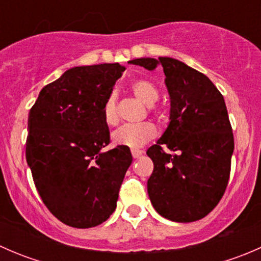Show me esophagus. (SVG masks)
I'll list each match as a JSON object with an SVG mask.
<instances>
[{"label":"esophagus","mask_w":261,"mask_h":261,"mask_svg":"<svg viewBox=\"0 0 261 261\" xmlns=\"http://www.w3.org/2000/svg\"><path fill=\"white\" fill-rule=\"evenodd\" d=\"M131 154H133V156L135 158V159H138V158H140L141 155H143V150L133 149V150H131Z\"/></svg>","instance_id":"1"}]
</instances>
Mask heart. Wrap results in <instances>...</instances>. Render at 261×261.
<instances>
[{"label": "heart", "mask_w": 261, "mask_h": 261, "mask_svg": "<svg viewBox=\"0 0 261 261\" xmlns=\"http://www.w3.org/2000/svg\"><path fill=\"white\" fill-rule=\"evenodd\" d=\"M131 92L134 96L143 102L146 106H152L159 99V91L156 86L151 81L138 80L131 84ZM105 122L109 126H115L118 123V111L117 99L114 93L110 94L105 101L102 107ZM156 136V127L151 122H141L135 125H123L115 131L112 139L117 145H123L128 147H140L147 141Z\"/></svg>", "instance_id": "1"}]
</instances>
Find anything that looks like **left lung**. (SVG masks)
<instances>
[{
    "label": "left lung",
    "instance_id": "8db88e82",
    "mask_svg": "<svg viewBox=\"0 0 261 261\" xmlns=\"http://www.w3.org/2000/svg\"><path fill=\"white\" fill-rule=\"evenodd\" d=\"M130 64L162 65L170 97V122L146 154L154 163L147 193L155 211L174 222L201 220L227 187L233 134L225 99L208 77L173 58H139ZM167 146L174 154L162 150Z\"/></svg>",
    "mask_w": 261,
    "mask_h": 261
}]
</instances>
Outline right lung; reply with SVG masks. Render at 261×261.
<instances>
[{"label":"right lung","instance_id":"add662e5","mask_svg":"<svg viewBox=\"0 0 261 261\" xmlns=\"http://www.w3.org/2000/svg\"><path fill=\"white\" fill-rule=\"evenodd\" d=\"M125 67H74L46 84L29 112L26 162L44 204L59 221L89 228L107 220L131 165L127 146L110 144L102 107Z\"/></svg>","mask_w":261,"mask_h":261}]
</instances>
